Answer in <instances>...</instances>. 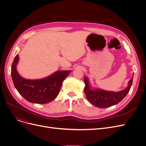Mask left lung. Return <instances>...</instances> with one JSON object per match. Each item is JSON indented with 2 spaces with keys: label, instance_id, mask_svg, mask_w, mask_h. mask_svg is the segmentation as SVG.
<instances>
[{
  "label": "left lung",
  "instance_id": "left-lung-1",
  "mask_svg": "<svg viewBox=\"0 0 146 146\" xmlns=\"http://www.w3.org/2000/svg\"><path fill=\"white\" fill-rule=\"evenodd\" d=\"M133 76L128 82V86L119 92L109 91L98 88H92L88 79L85 76V94L87 99L94 106L100 108H107L118 104L129 92L132 84Z\"/></svg>",
  "mask_w": 146,
  "mask_h": 146
}]
</instances>
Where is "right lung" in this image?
<instances>
[{"label":"right lung","mask_w":146,"mask_h":146,"mask_svg":"<svg viewBox=\"0 0 146 146\" xmlns=\"http://www.w3.org/2000/svg\"><path fill=\"white\" fill-rule=\"evenodd\" d=\"M17 54L11 66V76L14 85L22 97L30 103L46 104L57 97L62 82L71 70H58L40 79H27L19 74L17 66Z\"/></svg>","instance_id":"1"}]
</instances>
